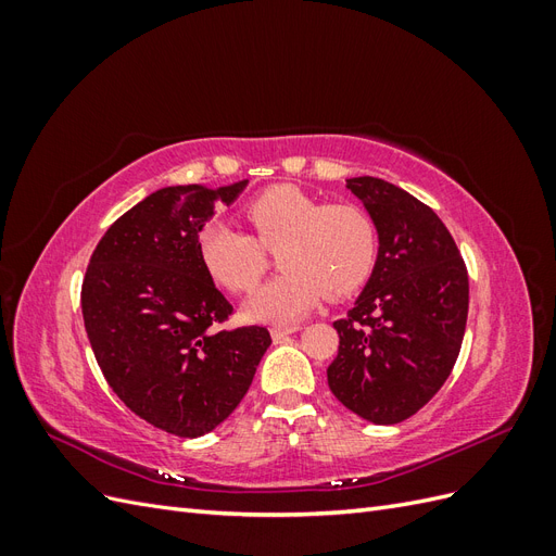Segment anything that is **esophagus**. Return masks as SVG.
Listing matches in <instances>:
<instances>
[{"mask_svg": "<svg viewBox=\"0 0 556 556\" xmlns=\"http://www.w3.org/2000/svg\"><path fill=\"white\" fill-rule=\"evenodd\" d=\"M301 327L299 325H288V327H282V325H276V327H271V336L276 341H282V339H288L290 333H294V331H299Z\"/></svg>", "mask_w": 556, "mask_h": 556, "instance_id": "34e87169", "label": "esophagus"}]
</instances>
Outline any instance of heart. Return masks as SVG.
Segmentation results:
<instances>
[{
    "mask_svg": "<svg viewBox=\"0 0 556 556\" xmlns=\"http://www.w3.org/2000/svg\"><path fill=\"white\" fill-rule=\"evenodd\" d=\"M255 239L227 223L199 231V260L229 292H250L266 271V250H278L282 271L248 299L245 315L260 323H294L327 294L348 296L371 278L380 233L366 208L352 201L323 204L296 185H271L243 208Z\"/></svg>",
    "mask_w": 556,
    "mask_h": 556,
    "instance_id": "b5f03b06",
    "label": "heart"
}]
</instances>
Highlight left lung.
Instances as JSON below:
<instances>
[{"instance_id":"left-lung-1","label":"left lung","mask_w":556,"mask_h":556,"mask_svg":"<svg viewBox=\"0 0 556 556\" xmlns=\"http://www.w3.org/2000/svg\"><path fill=\"white\" fill-rule=\"evenodd\" d=\"M348 190L380 233L364 292L336 319L339 355L327 382L343 406L374 425H396L427 406L459 357L468 274L452 233L427 204L396 185L359 176Z\"/></svg>"}]
</instances>
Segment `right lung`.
<instances>
[{"label":"right lung","instance_id":"obj_1","mask_svg":"<svg viewBox=\"0 0 556 556\" xmlns=\"http://www.w3.org/2000/svg\"><path fill=\"white\" fill-rule=\"evenodd\" d=\"M245 185L146 197L106 229L83 278V323L111 390L180 439L225 422L271 345L266 327L215 329L233 308L199 260L215 204L229 206Z\"/></svg>","mask_w":556,"mask_h":556}]
</instances>
